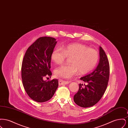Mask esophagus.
Here are the masks:
<instances>
[{"instance_id":"34e87169","label":"esophagus","mask_w":128,"mask_h":128,"mask_svg":"<svg viewBox=\"0 0 128 128\" xmlns=\"http://www.w3.org/2000/svg\"><path fill=\"white\" fill-rule=\"evenodd\" d=\"M58 82H59V84L61 85L68 84L70 82L64 80H63L62 79H60L58 80Z\"/></svg>"}]
</instances>
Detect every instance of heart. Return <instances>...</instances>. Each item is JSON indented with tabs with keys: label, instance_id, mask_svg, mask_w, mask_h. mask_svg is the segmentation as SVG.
I'll return each instance as SVG.
<instances>
[{
	"label": "heart",
	"instance_id": "heart-1",
	"mask_svg": "<svg viewBox=\"0 0 128 128\" xmlns=\"http://www.w3.org/2000/svg\"><path fill=\"white\" fill-rule=\"evenodd\" d=\"M67 57H71L70 64L63 65L55 70L57 76L65 79L70 78L79 72L82 74L89 73L96 67L99 58L96 50L80 43L63 46L61 49L54 50L51 55V60L56 64H62Z\"/></svg>",
	"mask_w": 128,
	"mask_h": 128
}]
</instances>
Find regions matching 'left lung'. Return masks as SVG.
<instances>
[{"label": "left lung", "instance_id": "8db88e82", "mask_svg": "<svg viewBox=\"0 0 128 128\" xmlns=\"http://www.w3.org/2000/svg\"><path fill=\"white\" fill-rule=\"evenodd\" d=\"M99 62L94 70L80 78L85 84H80L79 91L74 96L73 100L80 107L89 108L96 104L103 96L107 88L110 64L101 46L99 47Z\"/></svg>", "mask_w": 128, "mask_h": 128}]
</instances>
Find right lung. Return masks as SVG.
I'll return each mask as SVG.
<instances>
[{
  "label": "right lung",
  "mask_w": 128,
  "mask_h": 128,
  "mask_svg": "<svg viewBox=\"0 0 128 128\" xmlns=\"http://www.w3.org/2000/svg\"><path fill=\"white\" fill-rule=\"evenodd\" d=\"M57 42L54 38L41 37L27 49L22 65V78L25 90L33 100L42 103L53 97L58 86V79L44 80L52 75L51 55Z\"/></svg>",
  "instance_id": "obj_1"
}]
</instances>
